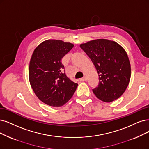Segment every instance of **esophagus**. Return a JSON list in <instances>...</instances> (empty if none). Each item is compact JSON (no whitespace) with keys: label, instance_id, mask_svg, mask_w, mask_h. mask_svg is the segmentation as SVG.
I'll list each match as a JSON object with an SVG mask.
<instances>
[{"label":"esophagus","instance_id":"1","mask_svg":"<svg viewBox=\"0 0 149 149\" xmlns=\"http://www.w3.org/2000/svg\"><path fill=\"white\" fill-rule=\"evenodd\" d=\"M80 81H85L87 80V79H86V77H84L83 78H81V79H80Z\"/></svg>","mask_w":149,"mask_h":149}]
</instances>
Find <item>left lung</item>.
I'll return each instance as SVG.
<instances>
[{
  "label": "left lung",
  "mask_w": 149,
  "mask_h": 149,
  "mask_svg": "<svg viewBox=\"0 0 149 149\" xmlns=\"http://www.w3.org/2000/svg\"><path fill=\"white\" fill-rule=\"evenodd\" d=\"M94 64L99 84L93 89L102 101L111 102L119 98L127 88L131 77V65L127 53L114 41L97 39L80 45Z\"/></svg>",
  "instance_id": "8db88e82"
}]
</instances>
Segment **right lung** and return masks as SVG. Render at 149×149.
<instances>
[{"instance_id":"add662e5","label":"right lung","mask_w":149,"mask_h":149,"mask_svg":"<svg viewBox=\"0 0 149 149\" xmlns=\"http://www.w3.org/2000/svg\"><path fill=\"white\" fill-rule=\"evenodd\" d=\"M74 47L72 43L47 40L34 51L29 63V78L37 97L48 106L60 107L72 97L78 84L64 72L62 58Z\"/></svg>"}]
</instances>
